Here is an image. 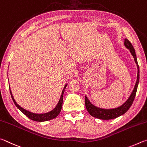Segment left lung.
Wrapping results in <instances>:
<instances>
[{
    "label": "left lung",
    "instance_id": "1",
    "mask_svg": "<svg viewBox=\"0 0 147 147\" xmlns=\"http://www.w3.org/2000/svg\"><path fill=\"white\" fill-rule=\"evenodd\" d=\"M124 45L125 47L130 50L131 54H132L134 59L135 63L138 67L137 81H136L134 88L132 94H130L129 98L127 99V101L125 103H123L121 106L112 109H103L94 106V105H92L88 99L87 98V97L85 96V106L86 110H88L89 114L94 117L104 120L115 119V118L119 117L120 115L124 114L125 113L127 112V110L130 109L131 105H132L134 100L136 92H137L139 81H140V68H139V65L138 63L137 57H136L135 50L134 48L132 45L127 38H125V39Z\"/></svg>",
    "mask_w": 147,
    "mask_h": 147
}]
</instances>
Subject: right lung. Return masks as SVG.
I'll return each instance as SVG.
<instances>
[{"mask_svg": "<svg viewBox=\"0 0 147 147\" xmlns=\"http://www.w3.org/2000/svg\"><path fill=\"white\" fill-rule=\"evenodd\" d=\"M66 86H67V84H66L65 86H64V87L63 92H62V94L61 96L60 99H59L58 104L57 105V106L55 107V109L48 113H45V114H34V113H32L31 112L28 111V110H26L24 109L21 107H20L19 105L17 103L16 101H15L13 97V96H12V93H11V90H10V88H9V91H10V94H11V98L13 99V101L15 105H16V107L23 113V114L26 115V116L28 118H30V119L35 121L42 122V121H46L54 119V118H55L59 114V113H60L61 109H62V106H63V94H64V90H65V88Z\"/></svg>", "mask_w": 147, "mask_h": 147, "instance_id": "add662e5", "label": "right lung"}]
</instances>
